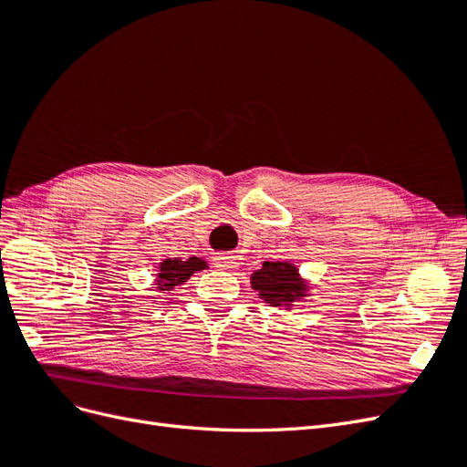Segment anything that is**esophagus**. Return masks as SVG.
Segmentation results:
<instances>
[{
    "label": "esophagus",
    "mask_w": 467,
    "mask_h": 467,
    "mask_svg": "<svg viewBox=\"0 0 467 467\" xmlns=\"http://www.w3.org/2000/svg\"><path fill=\"white\" fill-rule=\"evenodd\" d=\"M214 265L220 268V271H234L237 266V261L232 255H216Z\"/></svg>",
    "instance_id": "obj_1"
}]
</instances>
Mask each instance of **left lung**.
<instances>
[{
    "mask_svg": "<svg viewBox=\"0 0 467 467\" xmlns=\"http://www.w3.org/2000/svg\"><path fill=\"white\" fill-rule=\"evenodd\" d=\"M251 286L268 306L290 307L292 302L307 296V286L292 263L265 261L259 271L251 275Z\"/></svg>",
    "mask_w": 467,
    "mask_h": 467,
    "instance_id": "obj_1",
    "label": "left lung"
}]
</instances>
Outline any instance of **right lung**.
<instances>
[{"instance_id":"add662e5","label":"right lung","mask_w":467,"mask_h":467,"mask_svg":"<svg viewBox=\"0 0 467 467\" xmlns=\"http://www.w3.org/2000/svg\"><path fill=\"white\" fill-rule=\"evenodd\" d=\"M208 268L206 261L201 257H189L187 261L182 259H165L160 263L158 278H155V288L160 292H169L185 282L199 271Z\"/></svg>"}]
</instances>
